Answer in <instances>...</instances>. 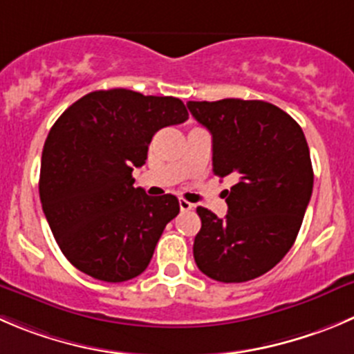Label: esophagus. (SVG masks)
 <instances>
[{
	"mask_svg": "<svg viewBox=\"0 0 354 354\" xmlns=\"http://www.w3.org/2000/svg\"><path fill=\"white\" fill-rule=\"evenodd\" d=\"M179 207H180V212H189V210H193L194 205H193V203H189V201H186V200H183V198H180V200H179Z\"/></svg>",
	"mask_w": 354,
	"mask_h": 354,
	"instance_id": "esophagus-1",
	"label": "esophagus"
}]
</instances>
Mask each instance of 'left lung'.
Instances as JSON below:
<instances>
[{
  "label": "left lung",
  "mask_w": 354,
  "mask_h": 354,
  "mask_svg": "<svg viewBox=\"0 0 354 354\" xmlns=\"http://www.w3.org/2000/svg\"><path fill=\"white\" fill-rule=\"evenodd\" d=\"M187 109L212 133L214 174L236 179L224 191V218L196 208L194 261L215 281L254 280L287 255L311 200L315 177L304 132L264 100H189Z\"/></svg>",
  "instance_id": "1"
}]
</instances>
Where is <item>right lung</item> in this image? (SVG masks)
I'll list each match as a JSON object with an SVG mask.
<instances>
[{
  "instance_id": "add662e5",
  "label": "right lung",
  "mask_w": 354,
  "mask_h": 354,
  "mask_svg": "<svg viewBox=\"0 0 354 354\" xmlns=\"http://www.w3.org/2000/svg\"><path fill=\"white\" fill-rule=\"evenodd\" d=\"M189 118L175 97L97 90L67 107L41 154L39 198L57 245L85 274L107 283L146 271L165 225L179 214L174 194L133 187L160 129Z\"/></svg>"
}]
</instances>
